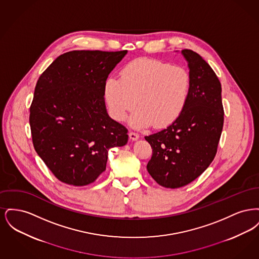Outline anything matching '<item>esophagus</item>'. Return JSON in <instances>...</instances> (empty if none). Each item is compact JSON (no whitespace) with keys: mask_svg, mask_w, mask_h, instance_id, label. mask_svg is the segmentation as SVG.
<instances>
[{"mask_svg":"<svg viewBox=\"0 0 259 259\" xmlns=\"http://www.w3.org/2000/svg\"><path fill=\"white\" fill-rule=\"evenodd\" d=\"M129 137H130V139L132 140V141H136V140H138L139 138H140V135L138 134V133H135V132H130L129 133Z\"/></svg>","mask_w":259,"mask_h":259,"instance_id":"1","label":"esophagus"}]
</instances>
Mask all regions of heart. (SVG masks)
I'll return each instance as SVG.
<instances>
[{
    "label": "heart",
    "mask_w": 259,
    "mask_h": 259,
    "mask_svg": "<svg viewBox=\"0 0 259 259\" xmlns=\"http://www.w3.org/2000/svg\"><path fill=\"white\" fill-rule=\"evenodd\" d=\"M191 75L181 66L150 58H139L122 68L120 78L105 82V98L111 117L123 121L130 117L134 128L150 124L164 128L174 123L185 110L191 94Z\"/></svg>",
    "instance_id": "b5f03b06"
}]
</instances>
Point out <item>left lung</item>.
I'll return each mask as SVG.
<instances>
[{"mask_svg":"<svg viewBox=\"0 0 259 259\" xmlns=\"http://www.w3.org/2000/svg\"><path fill=\"white\" fill-rule=\"evenodd\" d=\"M191 75V94L183 114L166 129L146 136L152 148L147 169L167 188L190 184L212 162L222 135V84L198 53L182 50Z\"/></svg>","mask_w":259,"mask_h":259,"instance_id":"obj_1","label":"left lung"}]
</instances>
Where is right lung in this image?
Instances as JSON below:
<instances>
[{"label": "right lung", "instance_id": "add662e5", "mask_svg": "<svg viewBox=\"0 0 259 259\" xmlns=\"http://www.w3.org/2000/svg\"><path fill=\"white\" fill-rule=\"evenodd\" d=\"M126 53L69 51L37 79L29 118L33 145L64 184L95 182L106 170L109 149L127 144V128L109 116L104 98L105 82Z\"/></svg>", "mask_w": 259, "mask_h": 259}]
</instances>
